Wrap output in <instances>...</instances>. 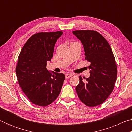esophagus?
I'll return each instance as SVG.
<instances>
[{"instance_id": "esophagus-1", "label": "esophagus", "mask_w": 132, "mask_h": 132, "mask_svg": "<svg viewBox=\"0 0 132 132\" xmlns=\"http://www.w3.org/2000/svg\"><path fill=\"white\" fill-rule=\"evenodd\" d=\"M73 76V73H68V74H66L65 76H66V79H69V77H70L71 76Z\"/></svg>"}]
</instances>
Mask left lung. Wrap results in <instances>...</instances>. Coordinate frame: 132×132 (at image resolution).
<instances>
[{
	"mask_svg": "<svg viewBox=\"0 0 132 132\" xmlns=\"http://www.w3.org/2000/svg\"><path fill=\"white\" fill-rule=\"evenodd\" d=\"M81 41L85 59L90 62V77L82 78L76 87L79 99L93 107L103 103L112 92L117 77V66L112 49L106 39L93 30L73 31Z\"/></svg>",
	"mask_w": 132,
	"mask_h": 132,
	"instance_id": "8db88e82",
	"label": "left lung"
}]
</instances>
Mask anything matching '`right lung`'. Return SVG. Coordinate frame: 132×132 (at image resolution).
<instances>
[{
	"label": "right lung",
	"instance_id": "1",
	"mask_svg": "<svg viewBox=\"0 0 132 132\" xmlns=\"http://www.w3.org/2000/svg\"><path fill=\"white\" fill-rule=\"evenodd\" d=\"M62 31L34 34L24 44L18 57L15 72L22 91L32 104L46 106L59 95L65 79L63 73L46 69Z\"/></svg>",
	"mask_w": 132,
	"mask_h": 132
}]
</instances>
